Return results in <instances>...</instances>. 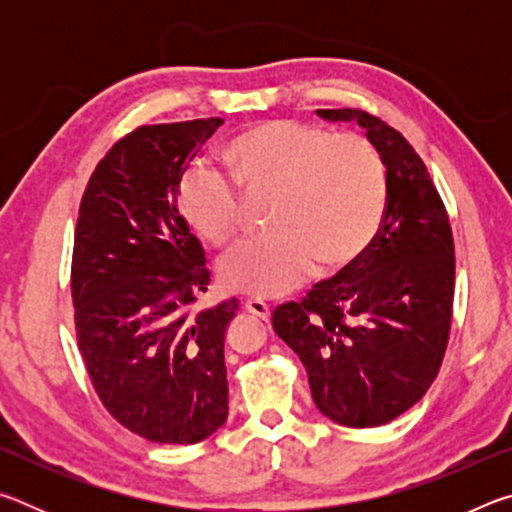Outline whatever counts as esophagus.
<instances>
[{"mask_svg": "<svg viewBox=\"0 0 512 512\" xmlns=\"http://www.w3.org/2000/svg\"><path fill=\"white\" fill-rule=\"evenodd\" d=\"M246 311L248 314H253V316H257V318H262V320H268L271 318V307L266 305L264 300H259V298H250V300H246Z\"/></svg>", "mask_w": 512, "mask_h": 512, "instance_id": "1", "label": "esophagus"}]
</instances>
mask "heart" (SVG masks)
Segmentation results:
<instances>
[{"mask_svg": "<svg viewBox=\"0 0 512 512\" xmlns=\"http://www.w3.org/2000/svg\"><path fill=\"white\" fill-rule=\"evenodd\" d=\"M230 180L189 169L178 207L214 248L235 244L248 198L275 194L273 235L228 255L219 280L228 291L277 298L298 289L320 264L325 273L352 266L384 219L388 171L377 144L296 119H271L239 133L223 153Z\"/></svg>", "mask_w": 512, "mask_h": 512, "instance_id": "1", "label": "heart"}]
</instances>
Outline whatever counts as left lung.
<instances>
[{
	"instance_id": "left-lung-1",
	"label": "left lung",
	"mask_w": 512,
	"mask_h": 512,
	"mask_svg": "<svg viewBox=\"0 0 512 512\" xmlns=\"http://www.w3.org/2000/svg\"><path fill=\"white\" fill-rule=\"evenodd\" d=\"M318 115L366 128L386 162V210L366 253L300 302L275 307L273 327L305 366L320 413L345 427H379L409 411L443 366L454 307L452 225L400 131L361 108Z\"/></svg>"
}]
</instances>
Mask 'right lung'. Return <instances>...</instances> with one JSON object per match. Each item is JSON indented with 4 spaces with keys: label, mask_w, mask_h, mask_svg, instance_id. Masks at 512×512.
Returning <instances> with one entry per match:
<instances>
[{
    "label": "right lung",
    "mask_w": 512,
    "mask_h": 512,
    "mask_svg": "<svg viewBox=\"0 0 512 512\" xmlns=\"http://www.w3.org/2000/svg\"><path fill=\"white\" fill-rule=\"evenodd\" d=\"M221 124H146L121 137L92 171L74 230L85 370L112 418L160 445L201 443L228 418L223 339L237 300L196 311L210 271L176 203L183 171Z\"/></svg>",
    "instance_id": "add662e5"
}]
</instances>
